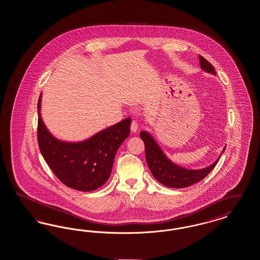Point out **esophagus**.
I'll use <instances>...</instances> for the list:
<instances>
[{
  "mask_svg": "<svg viewBox=\"0 0 260 260\" xmlns=\"http://www.w3.org/2000/svg\"><path fill=\"white\" fill-rule=\"evenodd\" d=\"M137 128H138V124H137L136 121H133L132 124H131V131H132L133 133H136V132H137Z\"/></svg>",
  "mask_w": 260,
  "mask_h": 260,
  "instance_id": "obj_1",
  "label": "esophagus"
}]
</instances>
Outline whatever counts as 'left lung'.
I'll list each match as a JSON object with an SVG mask.
<instances>
[{"label":"left lung","instance_id":"left-lung-1","mask_svg":"<svg viewBox=\"0 0 260 260\" xmlns=\"http://www.w3.org/2000/svg\"><path fill=\"white\" fill-rule=\"evenodd\" d=\"M199 59L201 68L203 70L208 73L215 75V70L210 62L202 55H199ZM140 137L145 145V158L150 172L160 183L167 187L185 188L197 183L203 180L213 170L219 160L217 159L212 165L205 169L188 170L169 160L149 133L144 131L141 132ZM225 148L223 149L222 152L225 151Z\"/></svg>","mask_w":260,"mask_h":260}]
</instances>
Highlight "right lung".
<instances>
[{"instance_id": "right-lung-1", "label": "right lung", "mask_w": 260, "mask_h": 260, "mask_svg": "<svg viewBox=\"0 0 260 260\" xmlns=\"http://www.w3.org/2000/svg\"><path fill=\"white\" fill-rule=\"evenodd\" d=\"M38 101V144L50 170L63 184L88 192L103 185L111 174L117 150L129 135L131 118L109 126L87 140L65 142L49 132Z\"/></svg>"}]
</instances>
